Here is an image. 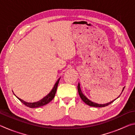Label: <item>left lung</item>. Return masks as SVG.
Returning a JSON list of instances; mask_svg holds the SVG:
<instances>
[{
    "instance_id": "obj_1",
    "label": "left lung",
    "mask_w": 135,
    "mask_h": 135,
    "mask_svg": "<svg viewBox=\"0 0 135 135\" xmlns=\"http://www.w3.org/2000/svg\"><path fill=\"white\" fill-rule=\"evenodd\" d=\"M77 89H78V92H79V94L80 95V97L81 100H83V101L84 102V103L86 104L87 105H89L90 107H106V106H108L109 105V104H111V103H113V102L115 100L114 99V100H112L111 102H108V103L107 104H97V103H95V102H92V100H90L88 99V98H87L85 95H84V94L83 93H82L81 90V89H80V84H78V86H77ZM124 87L123 88V90H122V92L124 90ZM122 92L121 93V94H122Z\"/></svg>"
}]
</instances>
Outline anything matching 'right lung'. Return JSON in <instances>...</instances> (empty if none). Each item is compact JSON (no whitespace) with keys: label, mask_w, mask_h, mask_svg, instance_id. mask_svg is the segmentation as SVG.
Listing matches in <instances>:
<instances>
[{"label":"right lung","mask_w":135,"mask_h":135,"mask_svg":"<svg viewBox=\"0 0 135 135\" xmlns=\"http://www.w3.org/2000/svg\"><path fill=\"white\" fill-rule=\"evenodd\" d=\"M59 78L58 80L56 81L55 84H54V86L53 88H52V90H51L48 94L46 95L45 97H43L42 99H40L38 101H36L35 102H26L25 100H22L21 99H20L18 97L17 98L19 99L20 101H21L22 104H24L25 105L30 107V108H37V107H42L45 105L48 104L49 102H50L51 100L54 99L55 97V93L56 92V89L57 88H58V85L59 81Z\"/></svg>","instance_id":"1"}]
</instances>
